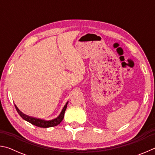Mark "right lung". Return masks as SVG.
Instances as JSON below:
<instances>
[{"instance_id": "1", "label": "right lung", "mask_w": 155, "mask_h": 155, "mask_svg": "<svg viewBox=\"0 0 155 155\" xmlns=\"http://www.w3.org/2000/svg\"><path fill=\"white\" fill-rule=\"evenodd\" d=\"M68 103V102H67L66 104H65V105L64 107V108H63L61 112L60 113L59 116L56 117V118L52 119L51 120H45L36 118V117L28 116V115H25V114H23L22 111H20L15 104V107L17 110L18 114L20 115L22 118L26 120V121H27L29 123H31V124L36 126V127H41V128H48V127H55V126L58 125L60 124V123H61V122L62 121L63 119H64V114H65V111L67 108Z\"/></svg>"}]
</instances>
